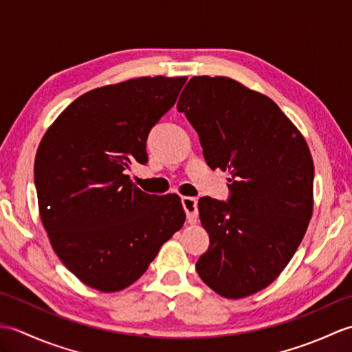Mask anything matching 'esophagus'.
I'll list each match as a JSON object with an SVG mask.
<instances>
[{
    "instance_id": "34e87169",
    "label": "esophagus",
    "mask_w": 352,
    "mask_h": 352,
    "mask_svg": "<svg viewBox=\"0 0 352 352\" xmlns=\"http://www.w3.org/2000/svg\"><path fill=\"white\" fill-rule=\"evenodd\" d=\"M182 204L184 207L186 214H188L189 223H197V221H198V201L192 197H183Z\"/></svg>"
}]
</instances>
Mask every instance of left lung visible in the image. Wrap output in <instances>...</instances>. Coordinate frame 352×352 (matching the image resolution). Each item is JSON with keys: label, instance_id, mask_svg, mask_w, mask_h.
Instances as JSON below:
<instances>
[{"label": "left lung", "instance_id": "1", "mask_svg": "<svg viewBox=\"0 0 352 352\" xmlns=\"http://www.w3.org/2000/svg\"><path fill=\"white\" fill-rule=\"evenodd\" d=\"M197 130L212 169L228 172V203L201 198L210 246L197 261L228 300L267 287L294 257L313 213L307 142L269 96L228 77H193L177 104Z\"/></svg>", "mask_w": 352, "mask_h": 352}]
</instances>
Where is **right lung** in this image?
Returning <instances> with one entry per match:
<instances>
[{
  "label": "right lung",
  "mask_w": 352,
  "mask_h": 352,
  "mask_svg": "<svg viewBox=\"0 0 352 352\" xmlns=\"http://www.w3.org/2000/svg\"><path fill=\"white\" fill-rule=\"evenodd\" d=\"M188 77H140L72 101L37 148L39 214L62 263L104 294L139 280L183 227L178 195H148L125 174L146 163V138Z\"/></svg>",
  "instance_id": "add662e5"
}]
</instances>
